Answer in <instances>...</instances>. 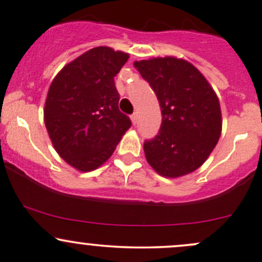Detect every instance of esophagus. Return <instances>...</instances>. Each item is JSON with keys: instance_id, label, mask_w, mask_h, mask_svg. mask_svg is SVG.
<instances>
[{"instance_id": "esophagus-1", "label": "esophagus", "mask_w": 262, "mask_h": 262, "mask_svg": "<svg viewBox=\"0 0 262 262\" xmlns=\"http://www.w3.org/2000/svg\"><path fill=\"white\" fill-rule=\"evenodd\" d=\"M130 119H132V123H133L134 125H136L137 122H138V115H137V113H133V114H132Z\"/></svg>"}]
</instances>
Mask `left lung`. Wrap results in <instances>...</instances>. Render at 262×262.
Returning <instances> with one entry per match:
<instances>
[{"mask_svg": "<svg viewBox=\"0 0 262 262\" xmlns=\"http://www.w3.org/2000/svg\"><path fill=\"white\" fill-rule=\"evenodd\" d=\"M149 82L162 110V125L144 142L148 163L168 178L200 168L221 136V108L216 93L191 62L177 57H153L134 62Z\"/></svg>", "mask_w": 262, "mask_h": 262, "instance_id": "obj_1", "label": "left lung"}]
</instances>
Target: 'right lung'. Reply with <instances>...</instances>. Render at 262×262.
I'll use <instances>...</instances> for the list:
<instances>
[{
    "instance_id": "1",
    "label": "right lung",
    "mask_w": 262,
    "mask_h": 262,
    "mask_svg": "<svg viewBox=\"0 0 262 262\" xmlns=\"http://www.w3.org/2000/svg\"><path fill=\"white\" fill-rule=\"evenodd\" d=\"M129 55L99 46L65 65L52 80L43 119L59 156L80 172L110 158L132 122L119 110L114 76Z\"/></svg>"
}]
</instances>
